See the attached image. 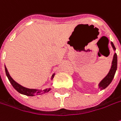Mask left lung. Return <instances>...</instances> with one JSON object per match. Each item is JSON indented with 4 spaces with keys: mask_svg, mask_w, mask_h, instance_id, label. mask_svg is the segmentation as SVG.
Instances as JSON below:
<instances>
[{
    "mask_svg": "<svg viewBox=\"0 0 121 121\" xmlns=\"http://www.w3.org/2000/svg\"><path fill=\"white\" fill-rule=\"evenodd\" d=\"M110 44H111V46L113 49V50L115 51L116 48H115L113 43L110 42ZM117 69V55L116 53H114V56H113V58H112V64H111V67H110L108 73L98 84V88L100 89V90L105 89L106 87L111 83V82L112 81V80L114 78Z\"/></svg>",
    "mask_w": 121,
    "mask_h": 121,
    "instance_id": "obj_1",
    "label": "left lung"
}]
</instances>
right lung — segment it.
<instances>
[{
	"mask_svg": "<svg viewBox=\"0 0 121 121\" xmlns=\"http://www.w3.org/2000/svg\"><path fill=\"white\" fill-rule=\"evenodd\" d=\"M4 68H5V72H6V75L9 82H11V84L12 86H13V88H15L18 92H19L20 94H24V95H26V96H34L35 95H40V94H45V93H47L49 91L51 90V88H49V89L46 88L45 90H39V89H35V88H26L23 86L19 84V83H17V82L15 81L13 78L11 77L10 76V74L9 73L7 68H6V66L4 65ZM56 73H53V75L52 76L51 78V80H53V78L54 77Z\"/></svg>",
	"mask_w": 121,
	"mask_h": 121,
	"instance_id": "1",
	"label": "right lung"
}]
</instances>
